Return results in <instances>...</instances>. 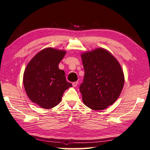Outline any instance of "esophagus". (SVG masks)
Instances as JSON below:
<instances>
[{"mask_svg": "<svg viewBox=\"0 0 150 150\" xmlns=\"http://www.w3.org/2000/svg\"><path fill=\"white\" fill-rule=\"evenodd\" d=\"M77 84H78V81H75V82H73V83H72L73 87H76L77 85Z\"/></svg>", "mask_w": 150, "mask_h": 150, "instance_id": "esophagus-1", "label": "esophagus"}]
</instances>
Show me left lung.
Returning <instances> with one entry per match:
<instances>
[{"label":"left lung","instance_id":"obj_1","mask_svg":"<svg viewBox=\"0 0 150 150\" xmlns=\"http://www.w3.org/2000/svg\"><path fill=\"white\" fill-rule=\"evenodd\" d=\"M85 75L79 90L83 103L93 110H103L118 99L124 85L120 63L110 52L97 48L81 54Z\"/></svg>","mask_w":150,"mask_h":150}]
</instances>
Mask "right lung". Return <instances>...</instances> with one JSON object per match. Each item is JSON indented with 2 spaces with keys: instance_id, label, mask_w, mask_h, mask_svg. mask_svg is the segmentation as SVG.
<instances>
[{
  "instance_id": "right-lung-1",
  "label": "right lung",
  "mask_w": 150,
  "mask_h": 150,
  "mask_svg": "<svg viewBox=\"0 0 150 150\" xmlns=\"http://www.w3.org/2000/svg\"><path fill=\"white\" fill-rule=\"evenodd\" d=\"M66 54L64 50L48 47L33 57L25 68L23 85L33 103L42 108L51 109L61 101L63 93L72 87L59 64Z\"/></svg>"
}]
</instances>
